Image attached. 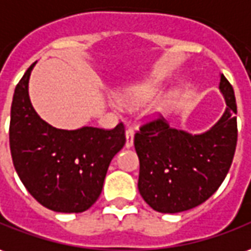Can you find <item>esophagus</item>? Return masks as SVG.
<instances>
[{"mask_svg": "<svg viewBox=\"0 0 251 251\" xmlns=\"http://www.w3.org/2000/svg\"><path fill=\"white\" fill-rule=\"evenodd\" d=\"M134 145V128L127 127L126 128V148H131Z\"/></svg>", "mask_w": 251, "mask_h": 251, "instance_id": "obj_1", "label": "esophagus"}]
</instances>
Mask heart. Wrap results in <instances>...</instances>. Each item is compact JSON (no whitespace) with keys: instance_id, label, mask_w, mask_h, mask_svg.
I'll list each match as a JSON object with an SVG mask.
<instances>
[{"instance_id":"obj_1","label":"heart","mask_w":251,"mask_h":251,"mask_svg":"<svg viewBox=\"0 0 251 251\" xmlns=\"http://www.w3.org/2000/svg\"><path fill=\"white\" fill-rule=\"evenodd\" d=\"M158 93V87L155 84H142L126 94V102L129 106H141L150 102Z\"/></svg>"}]
</instances>
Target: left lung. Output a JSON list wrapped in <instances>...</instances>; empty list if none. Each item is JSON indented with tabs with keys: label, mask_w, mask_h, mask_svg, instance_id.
<instances>
[{
	"label": "left lung",
	"mask_w": 251,
	"mask_h": 251,
	"mask_svg": "<svg viewBox=\"0 0 251 251\" xmlns=\"http://www.w3.org/2000/svg\"><path fill=\"white\" fill-rule=\"evenodd\" d=\"M220 90L227 109L212 128L191 135L169 127L158 115L134 136L139 157L138 188L150 208L179 213L201 205L215 194L232 164L238 141L234 89L224 75Z\"/></svg>",
	"instance_id": "left-lung-1"
}]
</instances>
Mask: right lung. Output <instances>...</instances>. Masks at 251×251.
Returning a JSON list of instances; mask_svg holds the SVG:
<instances>
[{"label":"right lung","mask_w":251,"mask_h":251,"mask_svg":"<svg viewBox=\"0 0 251 251\" xmlns=\"http://www.w3.org/2000/svg\"><path fill=\"white\" fill-rule=\"evenodd\" d=\"M35 63L17 83L10 108L9 146L17 175L36 201L61 213H80L98 200L112 158L126 143L113 129H58L43 122L28 97Z\"/></svg>","instance_id":"add662e5"}]
</instances>
